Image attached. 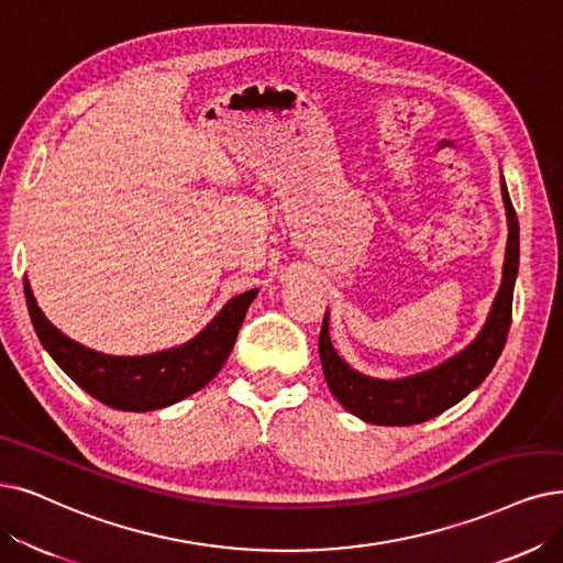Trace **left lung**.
Segmentation results:
<instances>
[{
  "instance_id": "1",
  "label": "left lung",
  "mask_w": 563,
  "mask_h": 563,
  "mask_svg": "<svg viewBox=\"0 0 563 563\" xmlns=\"http://www.w3.org/2000/svg\"><path fill=\"white\" fill-rule=\"evenodd\" d=\"M501 198L508 219V242L504 258L501 286L494 296L485 325L474 336V342L460 353L451 355L437 367L401 376L376 378L353 369L346 360L334 351L330 342V311L321 325L319 355L330 393L342 407L372 424H416L430 420L462 401L471 390H476L506 346L512 313V288L520 267V223L512 210L506 179L501 175Z\"/></svg>"
}]
</instances>
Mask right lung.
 Segmentation results:
<instances>
[{
    "label": "right lung",
    "instance_id": "right-lung-1",
    "mask_svg": "<svg viewBox=\"0 0 563 563\" xmlns=\"http://www.w3.org/2000/svg\"><path fill=\"white\" fill-rule=\"evenodd\" d=\"M258 288L244 290L219 309L217 317L189 342L147 355H108L78 344L57 330L36 305L25 279L30 319L38 342L62 372L95 399L120 411H156L206 388L231 355L246 309Z\"/></svg>",
    "mask_w": 563,
    "mask_h": 563
}]
</instances>
